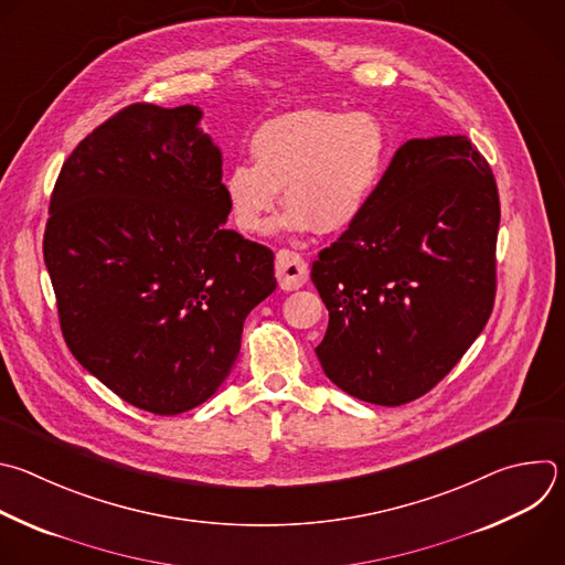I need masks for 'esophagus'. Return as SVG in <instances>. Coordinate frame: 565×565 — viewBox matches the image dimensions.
Instances as JSON below:
<instances>
[{
	"instance_id": "1",
	"label": "esophagus",
	"mask_w": 565,
	"mask_h": 565,
	"mask_svg": "<svg viewBox=\"0 0 565 565\" xmlns=\"http://www.w3.org/2000/svg\"><path fill=\"white\" fill-rule=\"evenodd\" d=\"M275 273L279 279L281 290H297L308 281V266L306 262L292 250H279L275 262Z\"/></svg>"
}]
</instances>
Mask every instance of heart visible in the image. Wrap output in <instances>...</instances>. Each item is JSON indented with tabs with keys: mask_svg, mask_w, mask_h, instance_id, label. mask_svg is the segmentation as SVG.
<instances>
[{
	"mask_svg": "<svg viewBox=\"0 0 565 565\" xmlns=\"http://www.w3.org/2000/svg\"><path fill=\"white\" fill-rule=\"evenodd\" d=\"M250 161L222 181L228 215L246 235L268 228L279 188L288 206L279 228L321 235L350 231L380 195L393 161L386 124L372 113L299 108L264 121L250 137Z\"/></svg>",
	"mask_w": 565,
	"mask_h": 565,
	"instance_id": "obj_1",
	"label": "heart"
}]
</instances>
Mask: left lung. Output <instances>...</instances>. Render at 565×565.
I'll return each instance as SVG.
<instances>
[{"instance_id": "left-lung-1", "label": "left lung", "mask_w": 565, "mask_h": 565, "mask_svg": "<svg viewBox=\"0 0 565 565\" xmlns=\"http://www.w3.org/2000/svg\"><path fill=\"white\" fill-rule=\"evenodd\" d=\"M499 217L468 137L406 141L367 213L312 262L330 315L315 348L326 377L377 406L433 391L492 312Z\"/></svg>"}]
</instances>
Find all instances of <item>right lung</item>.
Here are the masks:
<instances>
[{"instance_id":"right-lung-1","label":"right lung","mask_w":565,"mask_h":565,"mask_svg":"<svg viewBox=\"0 0 565 565\" xmlns=\"http://www.w3.org/2000/svg\"><path fill=\"white\" fill-rule=\"evenodd\" d=\"M198 106L132 104L64 161L44 262L62 334L117 397L152 415L217 393L275 253L228 231L222 150Z\"/></svg>"}]
</instances>
